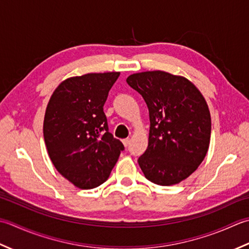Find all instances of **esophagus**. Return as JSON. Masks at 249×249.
Returning a JSON list of instances; mask_svg holds the SVG:
<instances>
[{"instance_id":"obj_1","label":"esophagus","mask_w":249,"mask_h":249,"mask_svg":"<svg viewBox=\"0 0 249 249\" xmlns=\"http://www.w3.org/2000/svg\"><path fill=\"white\" fill-rule=\"evenodd\" d=\"M123 143H124V145L125 147H128V146L130 145V139H124V140L123 141Z\"/></svg>"}]
</instances>
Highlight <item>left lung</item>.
Returning a JSON list of instances; mask_svg holds the SVG:
<instances>
[{
	"instance_id": "8db88e82",
	"label": "left lung",
	"mask_w": 249,
	"mask_h": 249,
	"mask_svg": "<svg viewBox=\"0 0 249 249\" xmlns=\"http://www.w3.org/2000/svg\"><path fill=\"white\" fill-rule=\"evenodd\" d=\"M126 83L143 96L149 111L148 147L138 160L141 170L154 184H178L194 173L209 150V106L181 76L151 71L132 74Z\"/></svg>"
}]
</instances>
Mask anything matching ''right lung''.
<instances>
[{
	"label": "right lung",
	"mask_w": 249,
	"mask_h": 249,
	"mask_svg": "<svg viewBox=\"0 0 249 249\" xmlns=\"http://www.w3.org/2000/svg\"><path fill=\"white\" fill-rule=\"evenodd\" d=\"M119 72L90 73L61 83L44 118L50 160L64 178L80 189L107 180L124 144L108 131L103 106Z\"/></svg>",
	"instance_id": "1"
}]
</instances>
